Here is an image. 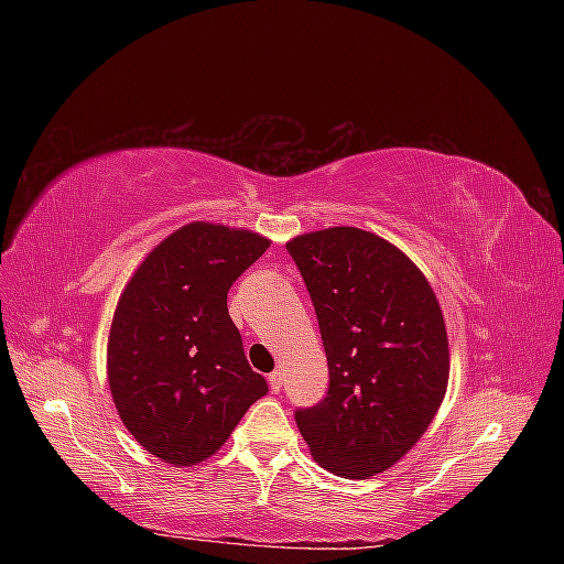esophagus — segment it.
I'll use <instances>...</instances> for the list:
<instances>
[{
    "instance_id": "esophagus-1",
    "label": "esophagus",
    "mask_w": 564,
    "mask_h": 564,
    "mask_svg": "<svg viewBox=\"0 0 564 564\" xmlns=\"http://www.w3.org/2000/svg\"><path fill=\"white\" fill-rule=\"evenodd\" d=\"M269 386H271V392H281V388H283V370L281 368H275L269 376Z\"/></svg>"
}]
</instances>
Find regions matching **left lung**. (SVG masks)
Wrapping results in <instances>:
<instances>
[{
	"instance_id": "8db88e82",
	"label": "left lung",
	"mask_w": 564,
	"mask_h": 564,
	"mask_svg": "<svg viewBox=\"0 0 564 564\" xmlns=\"http://www.w3.org/2000/svg\"><path fill=\"white\" fill-rule=\"evenodd\" d=\"M325 344L329 388L295 410L313 458L364 480L388 470L436 416L448 386V339L434 291L386 239L329 227L285 245Z\"/></svg>"
}]
</instances>
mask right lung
<instances>
[{"mask_svg": "<svg viewBox=\"0 0 564 564\" xmlns=\"http://www.w3.org/2000/svg\"><path fill=\"white\" fill-rule=\"evenodd\" d=\"M267 249L254 232L191 223L150 251L118 301L109 337L116 410L166 463L206 460L269 392L227 313L232 283Z\"/></svg>", "mask_w": 564, "mask_h": 564, "instance_id": "obj_1", "label": "right lung"}]
</instances>
